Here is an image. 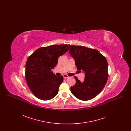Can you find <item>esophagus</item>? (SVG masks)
Returning a JSON list of instances; mask_svg holds the SVG:
<instances>
[{
	"label": "esophagus",
	"instance_id": "obj_1",
	"mask_svg": "<svg viewBox=\"0 0 131 131\" xmlns=\"http://www.w3.org/2000/svg\"><path fill=\"white\" fill-rule=\"evenodd\" d=\"M63 78H64V79H65L68 78L69 77L68 75H65V74L63 75Z\"/></svg>",
	"mask_w": 131,
	"mask_h": 131
}]
</instances>
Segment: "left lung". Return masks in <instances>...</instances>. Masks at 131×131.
<instances>
[{
	"instance_id": "obj_1",
	"label": "left lung",
	"mask_w": 131,
	"mask_h": 131,
	"mask_svg": "<svg viewBox=\"0 0 131 131\" xmlns=\"http://www.w3.org/2000/svg\"><path fill=\"white\" fill-rule=\"evenodd\" d=\"M69 53L74 59L78 70L85 74L81 82L75 77L76 83L71 87L72 93L78 99L88 101L102 91L108 79V65L105 57L95 49L81 46L69 45Z\"/></svg>"
}]
</instances>
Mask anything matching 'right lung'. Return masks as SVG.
Returning a JSON list of instances; mask_svg holds the SVG:
<instances>
[{
	"instance_id": "add662e5",
	"label": "right lung",
	"mask_w": 131,
	"mask_h": 131,
	"mask_svg": "<svg viewBox=\"0 0 131 131\" xmlns=\"http://www.w3.org/2000/svg\"><path fill=\"white\" fill-rule=\"evenodd\" d=\"M67 45H51L36 50L25 65V79L35 96L42 100L53 98L58 92L63 77L56 76L52 69L56 66L58 57L69 50Z\"/></svg>"
}]
</instances>
